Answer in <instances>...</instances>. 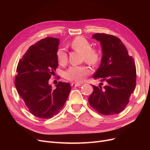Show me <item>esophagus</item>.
<instances>
[{"label":"esophagus","mask_w":150,"mask_h":150,"mask_svg":"<svg viewBox=\"0 0 150 150\" xmlns=\"http://www.w3.org/2000/svg\"><path fill=\"white\" fill-rule=\"evenodd\" d=\"M81 84H79V83H71V86L72 87H78V86H81Z\"/></svg>","instance_id":"esophagus-1"}]
</instances>
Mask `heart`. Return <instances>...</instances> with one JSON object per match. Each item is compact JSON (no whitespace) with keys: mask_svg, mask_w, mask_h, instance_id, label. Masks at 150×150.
Here are the masks:
<instances>
[{"mask_svg":"<svg viewBox=\"0 0 150 150\" xmlns=\"http://www.w3.org/2000/svg\"><path fill=\"white\" fill-rule=\"evenodd\" d=\"M71 47L75 51L83 54L86 62L91 64H96L100 59L98 50L91 47V44L82 36L76 37L71 43ZM56 58L58 62L64 65L67 61V54L65 49L59 47L56 52ZM90 72V69L84 66H70L64 72L65 78L76 83H82Z\"/></svg>","mask_w":150,"mask_h":150,"instance_id":"b5f03b06","label":"heart"}]
</instances>
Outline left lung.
I'll return each mask as SVG.
<instances>
[{
    "label": "left lung",
    "mask_w": 150,
    "mask_h": 150,
    "mask_svg": "<svg viewBox=\"0 0 150 150\" xmlns=\"http://www.w3.org/2000/svg\"><path fill=\"white\" fill-rule=\"evenodd\" d=\"M92 38L100 42L103 54L100 66L93 78L107 83L103 88L92 85L94 91L88 101L91 106L101 114L116 115L125 108L135 89V62L116 36L97 33Z\"/></svg>",
    "instance_id": "1"
}]
</instances>
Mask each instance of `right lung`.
<instances>
[{
  "instance_id": "1",
  "label": "right lung",
  "mask_w": 150,
  "mask_h": 150,
  "mask_svg": "<svg viewBox=\"0 0 150 150\" xmlns=\"http://www.w3.org/2000/svg\"><path fill=\"white\" fill-rule=\"evenodd\" d=\"M59 39L46 38L31 46L18 63L15 86L30 112L50 118L59 112L71 91L68 83L59 82L53 89L49 80L58 67Z\"/></svg>"
}]
</instances>
